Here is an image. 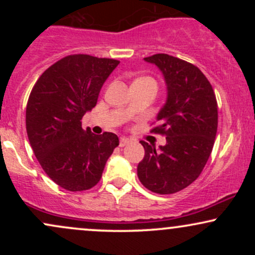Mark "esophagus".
Masks as SVG:
<instances>
[{
	"label": "esophagus",
	"mask_w": 255,
	"mask_h": 255,
	"mask_svg": "<svg viewBox=\"0 0 255 255\" xmlns=\"http://www.w3.org/2000/svg\"><path fill=\"white\" fill-rule=\"evenodd\" d=\"M129 142H130V139H128V137L126 136L120 137V146H121V147H124V146L129 144Z\"/></svg>",
	"instance_id": "1"
}]
</instances>
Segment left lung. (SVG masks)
<instances>
[{"mask_svg":"<svg viewBox=\"0 0 255 255\" xmlns=\"http://www.w3.org/2000/svg\"><path fill=\"white\" fill-rule=\"evenodd\" d=\"M144 61L156 64L166 86V101L157 115L159 126L152 131L165 135L166 144L140 141L144 159L137 164V177L148 191L172 194L186 188L203 171L218 125L217 101L211 84L194 64L166 54Z\"/></svg>","mask_w":255,"mask_h":255,"instance_id":"obj_1","label":"left lung"}]
</instances>
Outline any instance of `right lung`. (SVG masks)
I'll use <instances>...</instances> for the list:
<instances>
[{"mask_svg":"<svg viewBox=\"0 0 255 255\" xmlns=\"http://www.w3.org/2000/svg\"><path fill=\"white\" fill-rule=\"evenodd\" d=\"M119 63L113 58L69 55L49 67L31 91L26 107L31 147L45 174L67 191L96 186L119 146L116 134L96 135L81 126Z\"/></svg>","mask_w":255,"mask_h":255,"instance_id":"add662e5","label":"right lung"}]
</instances>
